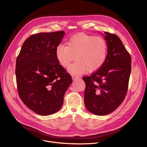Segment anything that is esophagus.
Instances as JSON below:
<instances>
[{
  "mask_svg": "<svg viewBox=\"0 0 147 147\" xmlns=\"http://www.w3.org/2000/svg\"><path fill=\"white\" fill-rule=\"evenodd\" d=\"M71 77H72L73 80H76V79L79 78V77L78 76H76V75H72Z\"/></svg>",
  "mask_w": 147,
  "mask_h": 147,
  "instance_id": "esophagus-1",
  "label": "esophagus"
}]
</instances>
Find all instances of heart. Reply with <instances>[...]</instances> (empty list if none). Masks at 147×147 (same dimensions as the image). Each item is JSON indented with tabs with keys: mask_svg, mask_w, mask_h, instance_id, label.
<instances>
[{
	"mask_svg": "<svg viewBox=\"0 0 147 147\" xmlns=\"http://www.w3.org/2000/svg\"><path fill=\"white\" fill-rule=\"evenodd\" d=\"M107 54L108 44L105 39L84 33L73 35L67 46L60 44L56 49L57 60L63 67H68L76 57L77 61L69 68L73 74L97 71L104 64Z\"/></svg>",
	"mask_w": 147,
	"mask_h": 147,
	"instance_id": "heart-1",
	"label": "heart"
}]
</instances>
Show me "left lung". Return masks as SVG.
Listing matches in <instances>:
<instances>
[{
	"label": "left lung",
	"instance_id": "1",
	"mask_svg": "<svg viewBox=\"0 0 147 147\" xmlns=\"http://www.w3.org/2000/svg\"><path fill=\"white\" fill-rule=\"evenodd\" d=\"M102 35L108 44V54L102 67L91 76L84 77L86 82L84 103L91 113L103 116L117 109L126 95L131 59L120 39L115 34Z\"/></svg>",
	"mask_w": 147,
	"mask_h": 147
}]
</instances>
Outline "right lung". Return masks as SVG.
Segmentation results:
<instances>
[{"label":"right lung","mask_w":147,"mask_h":147,"mask_svg":"<svg viewBox=\"0 0 147 147\" xmlns=\"http://www.w3.org/2000/svg\"><path fill=\"white\" fill-rule=\"evenodd\" d=\"M65 31L40 32L28 37L16 60V76L19 96L35 113L48 116L58 112L72 82L57 60L56 49Z\"/></svg>","instance_id":"right-lung-1"}]
</instances>
